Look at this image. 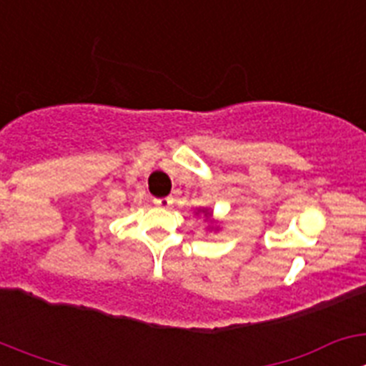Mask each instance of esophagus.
I'll return each instance as SVG.
<instances>
[{"label":"esophagus","instance_id":"1","mask_svg":"<svg viewBox=\"0 0 366 366\" xmlns=\"http://www.w3.org/2000/svg\"><path fill=\"white\" fill-rule=\"evenodd\" d=\"M154 203L161 209H168V207L172 205V198H155Z\"/></svg>","mask_w":366,"mask_h":366}]
</instances>
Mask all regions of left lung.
<instances>
[{"mask_svg": "<svg viewBox=\"0 0 366 366\" xmlns=\"http://www.w3.org/2000/svg\"><path fill=\"white\" fill-rule=\"evenodd\" d=\"M203 212H205V214H207V216H209V211H203Z\"/></svg>", "mask_w": 366, "mask_h": 366, "instance_id": "1", "label": "left lung"}]
</instances>
